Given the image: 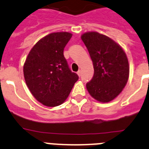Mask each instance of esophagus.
Returning a JSON list of instances; mask_svg holds the SVG:
<instances>
[{"instance_id": "1", "label": "esophagus", "mask_w": 149, "mask_h": 149, "mask_svg": "<svg viewBox=\"0 0 149 149\" xmlns=\"http://www.w3.org/2000/svg\"><path fill=\"white\" fill-rule=\"evenodd\" d=\"M77 74H78V76H81V70H80L77 72Z\"/></svg>"}]
</instances>
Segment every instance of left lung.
<instances>
[{"instance_id": "left-lung-1", "label": "left lung", "mask_w": 149, "mask_h": 149, "mask_svg": "<svg viewBox=\"0 0 149 149\" xmlns=\"http://www.w3.org/2000/svg\"><path fill=\"white\" fill-rule=\"evenodd\" d=\"M93 61L94 73L86 84L92 97L101 102L113 100L122 92L128 79L129 65L121 47L109 37L96 32L81 36Z\"/></svg>"}]
</instances>
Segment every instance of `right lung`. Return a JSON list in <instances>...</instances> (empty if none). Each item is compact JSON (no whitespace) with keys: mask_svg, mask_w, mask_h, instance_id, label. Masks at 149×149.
<instances>
[{"mask_svg":"<svg viewBox=\"0 0 149 149\" xmlns=\"http://www.w3.org/2000/svg\"><path fill=\"white\" fill-rule=\"evenodd\" d=\"M71 37L67 32L47 35L32 48L24 65L28 88L46 106L62 104L79 79L64 56V49Z\"/></svg>","mask_w":149,"mask_h":149,"instance_id":"add662e5","label":"right lung"}]
</instances>
